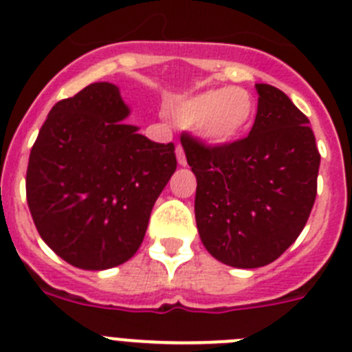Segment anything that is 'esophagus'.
<instances>
[{"instance_id": "34e87169", "label": "esophagus", "mask_w": 352, "mask_h": 352, "mask_svg": "<svg viewBox=\"0 0 352 352\" xmlns=\"http://www.w3.org/2000/svg\"><path fill=\"white\" fill-rule=\"evenodd\" d=\"M176 158H178V164H179V166H186L185 151H183L182 146H176Z\"/></svg>"}]
</instances>
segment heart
Here are the masks:
<instances>
[{
  "label": "heart",
  "instance_id": "obj_1",
  "mask_svg": "<svg viewBox=\"0 0 352 352\" xmlns=\"http://www.w3.org/2000/svg\"><path fill=\"white\" fill-rule=\"evenodd\" d=\"M170 116L182 126L195 129L208 144L226 146L250 129L256 102L247 89L214 88L174 104Z\"/></svg>",
  "mask_w": 352,
  "mask_h": 352
}]
</instances>
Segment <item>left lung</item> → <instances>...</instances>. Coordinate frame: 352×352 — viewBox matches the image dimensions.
Returning <instances> with one entry per match:
<instances>
[{
    "label": "left lung",
    "instance_id": "8db88e82",
    "mask_svg": "<svg viewBox=\"0 0 352 352\" xmlns=\"http://www.w3.org/2000/svg\"><path fill=\"white\" fill-rule=\"evenodd\" d=\"M257 114L245 139L204 146L182 135L197 178L195 222L211 256L261 268L291 247L309 220L321 155L309 118L275 86L256 84Z\"/></svg>",
    "mask_w": 352,
    "mask_h": 352
}]
</instances>
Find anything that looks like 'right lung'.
I'll return each mask as SVG.
<instances>
[{"label": "right lung", "instance_id": "obj_1", "mask_svg": "<svg viewBox=\"0 0 352 352\" xmlns=\"http://www.w3.org/2000/svg\"><path fill=\"white\" fill-rule=\"evenodd\" d=\"M111 82L58 102L31 148L26 197L36 231L80 270L114 268L139 250L155 201L176 170L174 144L123 123Z\"/></svg>", "mask_w": 352, "mask_h": 352}]
</instances>
